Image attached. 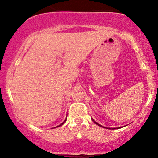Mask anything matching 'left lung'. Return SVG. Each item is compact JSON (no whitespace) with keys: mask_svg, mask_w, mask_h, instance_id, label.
<instances>
[{"mask_svg":"<svg viewBox=\"0 0 158 158\" xmlns=\"http://www.w3.org/2000/svg\"><path fill=\"white\" fill-rule=\"evenodd\" d=\"M92 120H93V121H94V123H96V124H97V126H100V127H102V128H104V127H103L102 126H101V125H99V123H97V122H96V121H94L93 119H92ZM121 128V127H119V128ZM108 129H109V128H108ZM111 129H116V128H111Z\"/></svg>","mask_w":158,"mask_h":158,"instance_id":"obj_1","label":"left lung"}]
</instances>
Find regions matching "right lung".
I'll return each mask as SVG.
<instances>
[{"instance_id":"right-lung-1","label":"right lung","mask_w":158,"mask_h":158,"mask_svg":"<svg viewBox=\"0 0 158 158\" xmlns=\"http://www.w3.org/2000/svg\"><path fill=\"white\" fill-rule=\"evenodd\" d=\"M66 119H65V120L64 121V122H63L62 123H61V124H60V125H59V126H56V127H54V128H57V127H59V126H61V125H63V124H64V123H65V121H66Z\"/></svg>"}]
</instances>
